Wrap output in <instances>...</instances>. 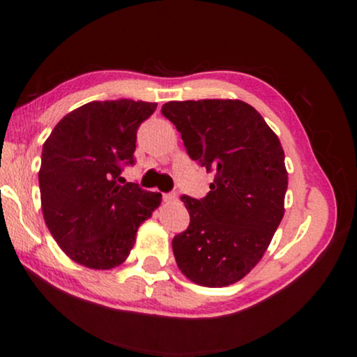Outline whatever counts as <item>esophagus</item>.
I'll return each instance as SVG.
<instances>
[{"label": "esophagus", "instance_id": "obj_1", "mask_svg": "<svg viewBox=\"0 0 357 357\" xmlns=\"http://www.w3.org/2000/svg\"><path fill=\"white\" fill-rule=\"evenodd\" d=\"M177 193H165L164 195V202L165 203H174V202H177Z\"/></svg>", "mask_w": 357, "mask_h": 357}]
</instances>
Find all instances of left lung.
I'll list each match as a JSON object with an SVG mask.
<instances>
[{"label": "left lung", "mask_w": 357, "mask_h": 357, "mask_svg": "<svg viewBox=\"0 0 357 357\" xmlns=\"http://www.w3.org/2000/svg\"><path fill=\"white\" fill-rule=\"evenodd\" d=\"M160 112L190 158L214 172L206 197H182L190 226L174 237L175 261L199 286L234 284L261 260L284 216V151L242 100L167 102Z\"/></svg>", "instance_id": "8db88e82"}]
</instances>
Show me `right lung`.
<instances>
[{
    "label": "right lung",
    "mask_w": 357,
    "mask_h": 357,
    "mask_svg": "<svg viewBox=\"0 0 357 357\" xmlns=\"http://www.w3.org/2000/svg\"><path fill=\"white\" fill-rule=\"evenodd\" d=\"M155 102L94 100L73 110L43 143L38 172L43 219L73 261L110 270L128 258L138 227L162 195L121 182L135 164L136 131Z\"/></svg>",
    "instance_id": "add662e5"
}]
</instances>
